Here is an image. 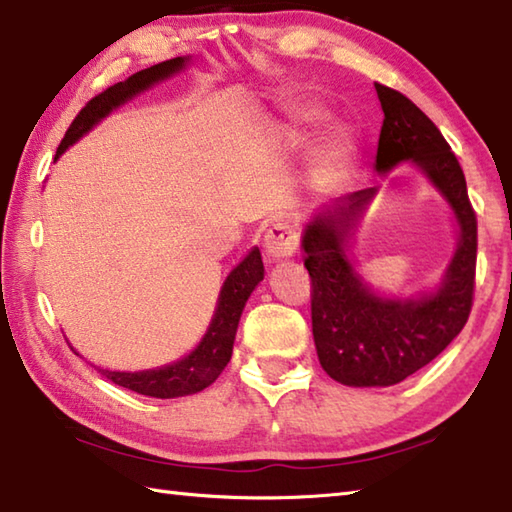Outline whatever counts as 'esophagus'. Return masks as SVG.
I'll return each instance as SVG.
<instances>
[{
    "mask_svg": "<svg viewBox=\"0 0 512 512\" xmlns=\"http://www.w3.org/2000/svg\"><path fill=\"white\" fill-rule=\"evenodd\" d=\"M264 248H266L268 257H273V259L293 257L299 248L297 228L290 226L288 222L273 224L264 235Z\"/></svg>",
    "mask_w": 512,
    "mask_h": 512,
    "instance_id": "obj_1",
    "label": "esophagus"
}]
</instances>
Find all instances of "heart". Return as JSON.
Listing matches in <instances>:
<instances>
[{"label": "heart", "instance_id": "1", "mask_svg": "<svg viewBox=\"0 0 512 512\" xmlns=\"http://www.w3.org/2000/svg\"><path fill=\"white\" fill-rule=\"evenodd\" d=\"M350 164H353V144L346 135H335L315 157V184L319 188H335L348 177Z\"/></svg>", "mask_w": 512, "mask_h": 512}]
</instances>
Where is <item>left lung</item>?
<instances>
[{"instance_id":"1","label":"left lung","mask_w":512,"mask_h":512,"mask_svg":"<svg viewBox=\"0 0 512 512\" xmlns=\"http://www.w3.org/2000/svg\"><path fill=\"white\" fill-rule=\"evenodd\" d=\"M384 124L375 168L388 173L410 159L453 206L462 237L442 288L426 299H382L370 293L344 246L375 188L326 206L306 226L304 266L319 364L339 384L393 386L433 362L462 333L475 299L477 215L466 177L439 128L406 95L375 82Z\"/></svg>"}]
</instances>
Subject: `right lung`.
Here are the masks:
<instances>
[{
  "mask_svg": "<svg viewBox=\"0 0 512 512\" xmlns=\"http://www.w3.org/2000/svg\"><path fill=\"white\" fill-rule=\"evenodd\" d=\"M184 68V57L168 59V62L155 64L146 70H139V73L130 75L126 82H119L110 86L102 93L95 95L90 102L79 110L73 124L68 126L62 144L57 148V157L64 153V150L77 142L79 137L88 133L99 119L106 117L110 110L124 104L137 93H142L148 86H153L159 79H166L177 70ZM264 279V264L262 255H259V248L250 250V255L239 264L233 273L228 275L224 282L222 295H219V304L215 310L213 324H210L206 337L202 339L193 353L184 357L182 362H175L170 366H164L159 370H144V373H113V370H102L97 368L110 382L117 386H124L133 393L146 395V397H157V399H170V397H182L190 393H199L206 386H210L215 379L222 375V370L230 362V355H233V342L237 333L239 317H242V310L246 299L253 293V288Z\"/></svg>",
  "mask_w": 512,
  "mask_h": 512,
  "instance_id": "1",
  "label": "right lung"
}]
</instances>
